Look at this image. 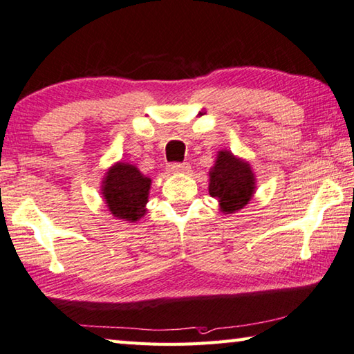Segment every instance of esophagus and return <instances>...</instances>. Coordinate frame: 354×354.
I'll use <instances>...</instances> for the list:
<instances>
[{"label":"esophagus","instance_id":"obj_1","mask_svg":"<svg viewBox=\"0 0 354 354\" xmlns=\"http://www.w3.org/2000/svg\"><path fill=\"white\" fill-rule=\"evenodd\" d=\"M167 171L171 174H187L189 171L188 163H171L167 165Z\"/></svg>","mask_w":354,"mask_h":354}]
</instances>
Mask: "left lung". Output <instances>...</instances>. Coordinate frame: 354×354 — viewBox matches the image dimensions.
<instances>
[{"label": "left lung", "mask_w": 354, "mask_h": 354, "mask_svg": "<svg viewBox=\"0 0 354 354\" xmlns=\"http://www.w3.org/2000/svg\"><path fill=\"white\" fill-rule=\"evenodd\" d=\"M255 174L243 158L230 151H219L214 166L209 169V196L218 199L221 212L236 213L250 202L255 193Z\"/></svg>", "instance_id": "obj_1"}]
</instances>
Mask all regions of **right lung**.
Instances as JSON below:
<instances>
[{
  "label": "right lung",
  "mask_w": 354,
  "mask_h": 354,
  "mask_svg": "<svg viewBox=\"0 0 354 354\" xmlns=\"http://www.w3.org/2000/svg\"><path fill=\"white\" fill-rule=\"evenodd\" d=\"M151 178L129 163H116L105 172L102 196L109 212L118 219L136 222L146 214Z\"/></svg>",
  "instance_id": "right-lung-1"
}]
</instances>
